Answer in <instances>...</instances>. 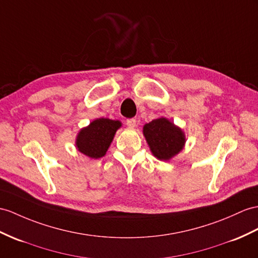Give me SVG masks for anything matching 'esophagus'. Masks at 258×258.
I'll list each match as a JSON object with an SVG mask.
<instances>
[{
    "mask_svg": "<svg viewBox=\"0 0 258 258\" xmlns=\"http://www.w3.org/2000/svg\"><path fill=\"white\" fill-rule=\"evenodd\" d=\"M127 125L130 128H135L137 125V120L135 118H131V119H128L127 120Z\"/></svg>",
    "mask_w": 258,
    "mask_h": 258,
    "instance_id": "1",
    "label": "esophagus"
}]
</instances>
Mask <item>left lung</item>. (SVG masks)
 I'll return each instance as SVG.
<instances>
[{"label":"left lung","instance_id":"left-lung-1","mask_svg":"<svg viewBox=\"0 0 258 258\" xmlns=\"http://www.w3.org/2000/svg\"><path fill=\"white\" fill-rule=\"evenodd\" d=\"M142 133L151 153L160 161L172 160L181 152L186 143L183 129L165 117L144 124Z\"/></svg>","mask_w":258,"mask_h":258}]
</instances>
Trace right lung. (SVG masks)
Segmentation results:
<instances>
[{
  "mask_svg": "<svg viewBox=\"0 0 258 258\" xmlns=\"http://www.w3.org/2000/svg\"><path fill=\"white\" fill-rule=\"evenodd\" d=\"M121 121L109 118H97L82 128L75 138V148L91 159H100L107 152Z\"/></svg>",
  "mask_w": 258,
  "mask_h": 258,
  "instance_id": "obj_1",
  "label": "right lung"
}]
</instances>
